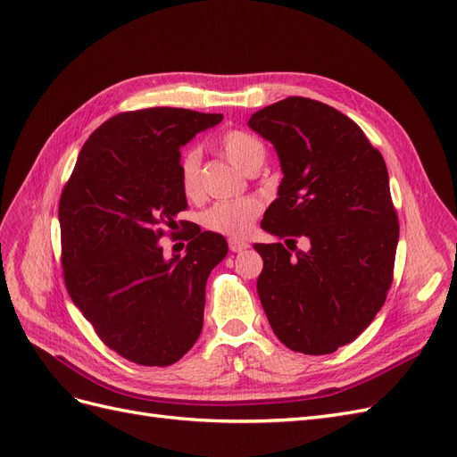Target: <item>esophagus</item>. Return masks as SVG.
I'll return each instance as SVG.
<instances>
[{"label": "esophagus", "instance_id": "esophagus-1", "mask_svg": "<svg viewBox=\"0 0 457 457\" xmlns=\"http://www.w3.org/2000/svg\"><path fill=\"white\" fill-rule=\"evenodd\" d=\"M228 247H230V252L240 253V252H245L247 247H250V244H247L245 240H240V238H230Z\"/></svg>", "mask_w": 457, "mask_h": 457}]
</instances>
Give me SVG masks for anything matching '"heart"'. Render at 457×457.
Instances as JSON below:
<instances>
[{
  "mask_svg": "<svg viewBox=\"0 0 457 457\" xmlns=\"http://www.w3.org/2000/svg\"><path fill=\"white\" fill-rule=\"evenodd\" d=\"M219 146L234 168L244 173L261 165L267 154V148L259 137L244 129L227 131L220 137ZM200 163L202 154L198 148L185 150L181 162H179V179H181V188L188 198L198 196L200 192ZM259 212L261 204L252 196L223 200L213 204L205 212L204 225L215 232L228 234V237H242L252 228Z\"/></svg>",
  "mask_w": 457,
  "mask_h": 457,
  "instance_id": "obj_1",
  "label": "heart"
}]
</instances>
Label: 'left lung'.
<instances>
[{"label": "left lung", "mask_w": 457, "mask_h": 457, "mask_svg": "<svg viewBox=\"0 0 457 457\" xmlns=\"http://www.w3.org/2000/svg\"><path fill=\"white\" fill-rule=\"evenodd\" d=\"M247 126L272 143L284 173L261 228L288 247L253 245L261 305L287 349L329 354L371 324L393 282L398 219L385 160L351 118L305 96L265 106Z\"/></svg>", "instance_id": "obj_1"}]
</instances>
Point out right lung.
I'll return each mask as SVG.
<instances>
[{
  "mask_svg": "<svg viewBox=\"0 0 457 457\" xmlns=\"http://www.w3.org/2000/svg\"><path fill=\"white\" fill-rule=\"evenodd\" d=\"M220 120L168 106L112 116L81 146L62 190L68 294L104 345L135 364L170 366L200 337L205 282L227 240L195 232L185 255L168 259L160 238L187 210L181 146Z\"/></svg>",
  "mask_w": 457,
  "mask_h": 457,
  "instance_id": "1",
  "label": "right lung"
}]
</instances>
